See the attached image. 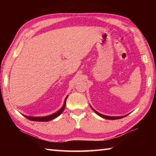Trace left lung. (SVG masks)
Instances as JSON below:
<instances>
[{"label": "left lung", "mask_w": 156, "mask_h": 156, "mask_svg": "<svg viewBox=\"0 0 156 156\" xmlns=\"http://www.w3.org/2000/svg\"><path fill=\"white\" fill-rule=\"evenodd\" d=\"M91 107V106H90ZM91 109H93L94 112L96 113L97 115H98L99 116H100V117L103 118H105V119H107V120H118V119H120V118H122L124 117H125V116H126L127 115H122V116H108V115H103V114H101V113H98V112H96V110H95L93 107H91Z\"/></svg>", "instance_id": "obj_1"}]
</instances>
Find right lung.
Listing matches in <instances>:
<instances>
[{"label": "right lung", "instance_id": "add662e5", "mask_svg": "<svg viewBox=\"0 0 156 156\" xmlns=\"http://www.w3.org/2000/svg\"><path fill=\"white\" fill-rule=\"evenodd\" d=\"M67 97H68V96L65 98L64 104H63L62 107L60 108V109L58 111V112L52 113V114H51V115H46V116H42V117H34V116H27L25 115H24L26 118H27L28 120H30L32 121H37V122H47V121L51 120L53 119H54V118H57L58 116H59L62 113L63 110L65 109V105H66V100H67Z\"/></svg>", "mask_w": 156, "mask_h": 156}]
</instances>
